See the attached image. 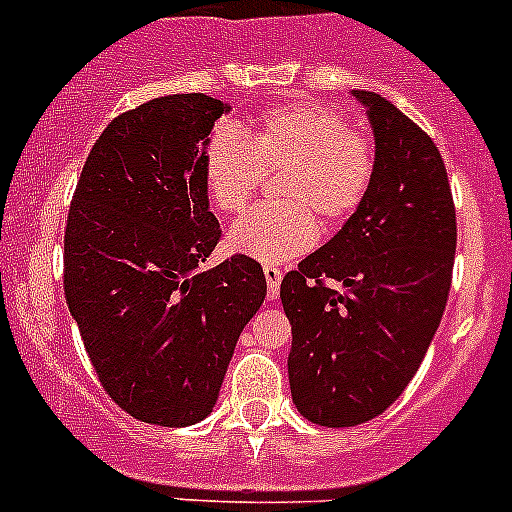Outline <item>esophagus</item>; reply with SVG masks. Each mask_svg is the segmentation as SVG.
<instances>
[{
    "instance_id": "1",
    "label": "esophagus",
    "mask_w": 512,
    "mask_h": 512,
    "mask_svg": "<svg viewBox=\"0 0 512 512\" xmlns=\"http://www.w3.org/2000/svg\"><path fill=\"white\" fill-rule=\"evenodd\" d=\"M265 280H267V292H270V299H277L282 285V272L277 267L265 265Z\"/></svg>"
}]
</instances>
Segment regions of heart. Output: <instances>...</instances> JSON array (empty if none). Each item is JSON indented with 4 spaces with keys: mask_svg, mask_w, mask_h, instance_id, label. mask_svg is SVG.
Returning a JSON list of instances; mask_svg holds the SVG:
<instances>
[{
    "mask_svg": "<svg viewBox=\"0 0 512 512\" xmlns=\"http://www.w3.org/2000/svg\"><path fill=\"white\" fill-rule=\"evenodd\" d=\"M282 170L275 195L227 230V250L282 265L312 250L319 220L339 225L371 188L376 156L347 118L319 103H289L257 113L242 131L220 128L203 151V178L220 213H240L262 175Z\"/></svg>",
    "mask_w": 512,
    "mask_h": 512,
    "instance_id": "b5f03b06",
    "label": "heart"
}]
</instances>
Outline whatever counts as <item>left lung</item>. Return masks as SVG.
Masks as SVG:
<instances>
[{"instance_id":"obj_1","label":"left lung","mask_w":512,"mask_h":512,"mask_svg":"<svg viewBox=\"0 0 512 512\" xmlns=\"http://www.w3.org/2000/svg\"><path fill=\"white\" fill-rule=\"evenodd\" d=\"M352 96L374 133L371 188L280 287L292 324V401L329 428L371 421L404 394L441 324L456 255V210L436 143L384 96Z\"/></svg>"}]
</instances>
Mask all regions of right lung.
I'll list each match as a JSON object with an SVG mask.
<instances>
[{
  "mask_svg": "<svg viewBox=\"0 0 512 512\" xmlns=\"http://www.w3.org/2000/svg\"><path fill=\"white\" fill-rule=\"evenodd\" d=\"M230 113L205 94L160 96L108 123L64 237V292L103 389L133 418L193 426L215 409L265 272L237 255L200 272L220 240L203 178Z\"/></svg>",
  "mask_w": 512,
  "mask_h": 512,
  "instance_id": "obj_1",
  "label": "right lung"
}]
</instances>
